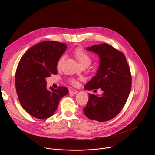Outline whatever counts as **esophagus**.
<instances>
[{
  "label": "esophagus",
  "mask_w": 155,
  "mask_h": 155,
  "mask_svg": "<svg viewBox=\"0 0 155 155\" xmlns=\"http://www.w3.org/2000/svg\"><path fill=\"white\" fill-rule=\"evenodd\" d=\"M69 93L71 94H77L78 93V91L77 90H71L69 91Z\"/></svg>",
  "instance_id": "esophagus-1"
}]
</instances>
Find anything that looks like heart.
I'll list each match as a JSON object with an SVG mask.
<instances>
[{
  "label": "heart",
  "instance_id": "b5f03b06",
  "mask_svg": "<svg viewBox=\"0 0 155 155\" xmlns=\"http://www.w3.org/2000/svg\"><path fill=\"white\" fill-rule=\"evenodd\" d=\"M73 54L78 61L81 66H88L92 61L91 56L89 53H87L83 48L81 47H77L73 51ZM64 60V56H61L57 63V67L60 68ZM70 82L72 84L77 85L78 84V81L76 79L71 78L70 79Z\"/></svg>",
  "mask_w": 155,
  "mask_h": 155
}]
</instances>
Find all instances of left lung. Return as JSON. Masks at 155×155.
<instances>
[{
	"label": "left lung",
	"instance_id": "obj_1",
	"mask_svg": "<svg viewBox=\"0 0 155 155\" xmlns=\"http://www.w3.org/2000/svg\"><path fill=\"white\" fill-rule=\"evenodd\" d=\"M87 50L99 56L96 75L84 86V90L103 91L101 96L89 94L83 108L91 120L104 122L116 117L123 109L131 89V75L124 54L107 43L87 47Z\"/></svg>",
	"mask_w": 155,
	"mask_h": 155
}]
</instances>
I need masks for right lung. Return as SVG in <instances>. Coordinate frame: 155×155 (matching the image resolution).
Returning <instances> with one entry per match:
<instances>
[{"instance_id": "right-lung-1", "label": "right lung", "mask_w": 155, "mask_h": 155, "mask_svg": "<svg viewBox=\"0 0 155 155\" xmlns=\"http://www.w3.org/2000/svg\"><path fill=\"white\" fill-rule=\"evenodd\" d=\"M65 43L45 41L30 48L21 58L15 74V86L20 104L38 119L51 117L68 89L47 88L46 78L57 74V63L67 49Z\"/></svg>"}]
</instances>
